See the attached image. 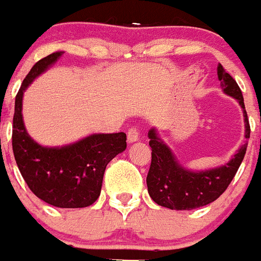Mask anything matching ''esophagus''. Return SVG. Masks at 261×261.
Instances as JSON below:
<instances>
[{"instance_id": "obj_1", "label": "esophagus", "mask_w": 261, "mask_h": 261, "mask_svg": "<svg viewBox=\"0 0 261 261\" xmlns=\"http://www.w3.org/2000/svg\"><path fill=\"white\" fill-rule=\"evenodd\" d=\"M139 140V128L136 126H133L131 128H128L127 131V141L128 143H135Z\"/></svg>"}]
</instances>
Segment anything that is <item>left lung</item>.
Returning <instances> with one entry per match:
<instances>
[{
	"label": "left lung",
	"mask_w": 261,
	"mask_h": 261,
	"mask_svg": "<svg viewBox=\"0 0 261 261\" xmlns=\"http://www.w3.org/2000/svg\"><path fill=\"white\" fill-rule=\"evenodd\" d=\"M218 80L223 92L239 101L244 110L245 138H250V123L245 111L244 97L240 87L222 65L217 67ZM149 145L151 147V164L146 177L147 191L150 197L159 206L177 211H189L199 208L216 201L230 186L239 167L243 163L247 144L241 147L235 156L220 168L191 172L184 169L175 160L170 149L158 138L154 128L149 131Z\"/></svg>",
	"instance_id": "obj_1"
}]
</instances>
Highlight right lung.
I'll return each instance as SVG.
<instances>
[{"mask_svg": "<svg viewBox=\"0 0 261 261\" xmlns=\"http://www.w3.org/2000/svg\"><path fill=\"white\" fill-rule=\"evenodd\" d=\"M62 51L39 60L21 84L15 99L12 150L21 175L38 198L59 208H82L99 197L107 164L126 149V134H94L63 147L39 145L26 133L22 94Z\"/></svg>", "mask_w": 261, "mask_h": 261, "instance_id": "right-lung-1", "label": "right lung"}]
</instances>
